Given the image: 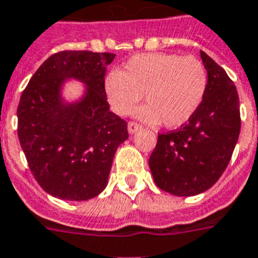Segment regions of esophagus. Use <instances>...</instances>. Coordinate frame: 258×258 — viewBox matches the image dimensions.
<instances>
[{
	"instance_id": "obj_1",
	"label": "esophagus",
	"mask_w": 258,
	"mask_h": 258,
	"mask_svg": "<svg viewBox=\"0 0 258 258\" xmlns=\"http://www.w3.org/2000/svg\"><path fill=\"white\" fill-rule=\"evenodd\" d=\"M141 125L137 124V122H133V121H131L129 124H127V131H129V133L131 134H134L136 132H138L140 129H141Z\"/></svg>"
}]
</instances>
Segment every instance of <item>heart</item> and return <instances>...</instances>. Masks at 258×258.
Masks as SVG:
<instances>
[{"label": "heart", "mask_w": 258, "mask_h": 258, "mask_svg": "<svg viewBox=\"0 0 258 258\" xmlns=\"http://www.w3.org/2000/svg\"><path fill=\"white\" fill-rule=\"evenodd\" d=\"M207 84V70L197 57L152 52L136 55L109 74L104 89L114 113L129 114L145 95L148 105L136 112L138 118L176 129L197 113Z\"/></svg>", "instance_id": "obj_1"}]
</instances>
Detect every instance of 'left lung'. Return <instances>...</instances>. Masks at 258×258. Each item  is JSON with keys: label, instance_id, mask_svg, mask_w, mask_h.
Masks as SVG:
<instances>
[{"label": "left lung", "instance_id": "8db88e82", "mask_svg": "<svg viewBox=\"0 0 258 258\" xmlns=\"http://www.w3.org/2000/svg\"><path fill=\"white\" fill-rule=\"evenodd\" d=\"M208 84L199 109L180 129L158 134L149 166L155 184L175 197L214 186L227 169L241 127L237 89L227 72L201 51Z\"/></svg>", "mask_w": 258, "mask_h": 258}]
</instances>
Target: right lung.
Segmentation results:
<instances>
[{
	"mask_svg": "<svg viewBox=\"0 0 258 258\" xmlns=\"http://www.w3.org/2000/svg\"><path fill=\"white\" fill-rule=\"evenodd\" d=\"M114 54L60 51L43 61L19 100L18 138L39 186L63 201H88L108 184L117 148L127 124L109 110L104 78ZM68 80L85 84L68 102Z\"/></svg>",
	"mask_w": 258,
	"mask_h": 258,
	"instance_id": "obj_1",
	"label": "right lung"
}]
</instances>
